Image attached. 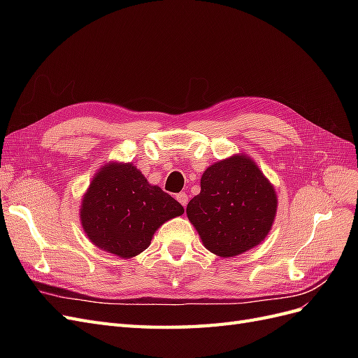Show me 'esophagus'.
Returning <instances> with one entry per match:
<instances>
[{
	"label": "esophagus",
	"mask_w": 358,
	"mask_h": 358,
	"mask_svg": "<svg viewBox=\"0 0 358 358\" xmlns=\"http://www.w3.org/2000/svg\"><path fill=\"white\" fill-rule=\"evenodd\" d=\"M176 200L183 206V208H185V206L188 204V196L185 192H179L178 196H176Z\"/></svg>",
	"instance_id": "obj_1"
}]
</instances>
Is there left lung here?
I'll return each instance as SVG.
<instances>
[{"mask_svg":"<svg viewBox=\"0 0 358 358\" xmlns=\"http://www.w3.org/2000/svg\"><path fill=\"white\" fill-rule=\"evenodd\" d=\"M200 194L187 206L206 249L230 258L262 243L272 230L278 196L257 162L234 154L204 170Z\"/></svg>","mask_w":358,"mask_h":358,"instance_id":"obj_1","label":"left lung"}]
</instances>
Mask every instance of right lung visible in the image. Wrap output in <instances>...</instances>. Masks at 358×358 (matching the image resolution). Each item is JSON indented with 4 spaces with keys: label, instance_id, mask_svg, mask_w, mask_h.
I'll return each mask as SVG.
<instances>
[{
    "label": "right lung",
    "instance_id": "right-lung-1",
    "mask_svg": "<svg viewBox=\"0 0 358 358\" xmlns=\"http://www.w3.org/2000/svg\"><path fill=\"white\" fill-rule=\"evenodd\" d=\"M182 204L150 185L133 162L110 161L96 170L80 204V224L103 251L133 258L150 245L166 221L180 216Z\"/></svg>",
    "mask_w": 358,
    "mask_h": 358
}]
</instances>
